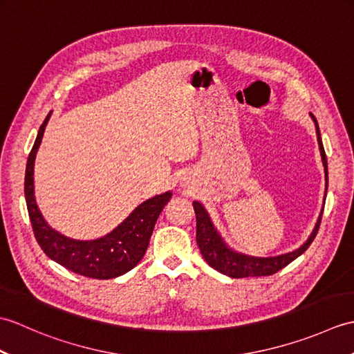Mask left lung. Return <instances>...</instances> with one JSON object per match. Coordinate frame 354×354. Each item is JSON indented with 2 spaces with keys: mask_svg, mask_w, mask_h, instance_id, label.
Wrapping results in <instances>:
<instances>
[{
  "mask_svg": "<svg viewBox=\"0 0 354 354\" xmlns=\"http://www.w3.org/2000/svg\"><path fill=\"white\" fill-rule=\"evenodd\" d=\"M313 117V115H312ZM315 124H317V133H318V145L322 156V164H324L326 170V181L328 184V171H327V158L324 147H322V141L319 137V127L317 118L313 117ZM194 213H196V242L201 250V254L204 255V259L212 268H214L219 272L232 277V278H245V277H263V275H272L278 270L288 266L290 261L299 257L307 248L310 246L313 239L317 237L322 214L319 216L317 227H315L312 236L309 240L301 246L298 248L297 251L278 255V257H268V259H259V257H250V255L237 254L234 251L228 250L222 239L217 234L212 221L205 212V208L202 207L199 202H193Z\"/></svg>",
  "mask_w": 354,
  "mask_h": 354,
  "instance_id": "8db88e82",
  "label": "left lung"
}]
</instances>
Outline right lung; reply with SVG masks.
<instances>
[{
    "mask_svg": "<svg viewBox=\"0 0 354 354\" xmlns=\"http://www.w3.org/2000/svg\"><path fill=\"white\" fill-rule=\"evenodd\" d=\"M48 118L50 114L41 124L39 133L30 150L24 181L28 217L37 243L51 260L74 274L99 278V280H109V278L123 275L137 266V263L146 254L158 216L171 198V193L167 192L142 202L123 223H120L114 231L102 239L84 242V240H73L59 234L42 219L33 194L35 158Z\"/></svg>",
    "mask_w": 354,
    "mask_h": 354,
    "instance_id": "obj_1",
    "label": "right lung"
}]
</instances>
